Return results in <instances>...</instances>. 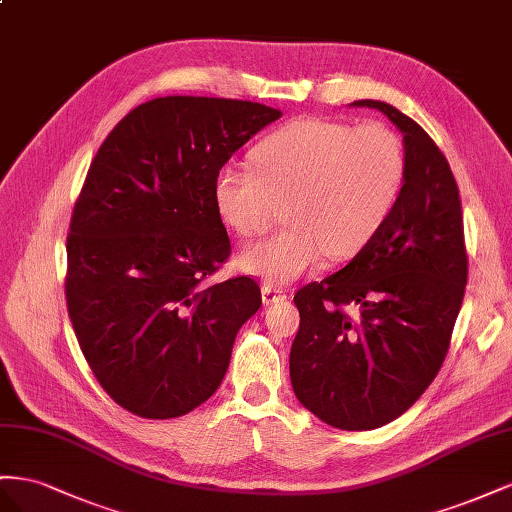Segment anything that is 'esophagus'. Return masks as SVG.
<instances>
[{
    "label": "esophagus",
    "instance_id": "34e87169",
    "mask_svg": "<svg viewBox=\"0 0 512 512\" xmlns=\"http://www.w3.org/2000/svg\"><path fill=\"white\" fill-rule=\"evenodd\" d=\"M261 298H264V304H272V302H281L287 298L285 289L279 285H272V283H264L261 285Z\"/></svg>",
    "mask_w": 512,
    "mask_h": 512
}]
</instances>
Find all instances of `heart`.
Returning <instances> with one entry per match:
<instances>
[{
    "label": "heart",
    "mask_w": 512,
    "mask_h": 512,
    "mask_svg": "<svg viewBox=\"0 0 512 512\" xmlns=\"http://www.w3.org/2000/svg\"><path fill=\"white\" fill-rule=\"evenodd\" d=\"M253 169L223 167L214 206L242 238L264 233L281 206L289 229L251 244L240 257L246 272L287 283L326 255L349 259L386 225L405 184L399 135L379 122L294 120L253 150Z\"/></svg>",
    "instance_id": "b5f03b06"
}]
</instances>
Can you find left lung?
I'll list each match as a JSON object with an SVG mask.
<instances>
[{
    "label": "left lung",
    "mask_w": 512,
    "mask_h": 512,
    "mask_svg": "<svg viewBox=\"0 0 512 512\" xmlns=\"http://www.w3.org/2000/svg\"><path fill=\"white\" fill-rule=\"evenodd\" d=\"M354 105L382 111L403 133L405 184L367 248L298 289L289 375L298 401L326 425L369 431L410 410L442 369L465 294L467 251L459 186L442 150L392 105Z\"/></svg>",
    "instance_id": "obj_1"
}]
</instances>
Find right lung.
<instances>
[{"mask_svg": "<svg viewBox=\"0 0 512 512\" xmlns=\"http://www.w3.org/2000/svg\"><path fill=\"white\" fill-rule=\"evenodd\" d=\"M279 118L251 100L165 96L98 148L70 218L64 294L87 364L126 412L178 418L221 386L261 291L251 276L206 285L231 255L214 180Z\"/></svg>", "mask_w": 512, "mask_h": 512, "instance_id": "right-lung-1", "label": "right lung"}]
</instances>
